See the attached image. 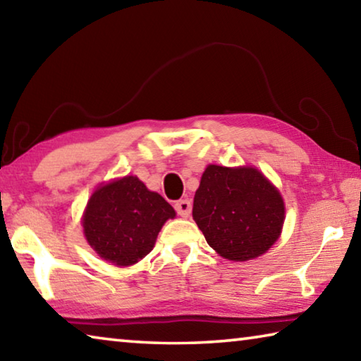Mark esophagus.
Wrapping results in <instances>:
<instances>
[{"label": "esophagus", "instance_id": "34e87169", "mask_svg": "<svg viewBox=\"0 0 361 361\" xmlns=\"http://www.w3.org/2000/svg\"><path fill=\"white\" fill-rule=\"evenodd\" d=\"M191 209H192L191 200H188V199H181V200H178V202L175 204L176 213H178V215L183 216V218H186V216L191 215Z\"/></svg>", "mask_w": 361, "mask_h": 361}]
</instances>
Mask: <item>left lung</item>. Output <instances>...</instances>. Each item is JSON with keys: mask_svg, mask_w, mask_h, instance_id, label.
<instances>
[{"mask_svg": "<svg viewBox=\"0 0 361 361\" xmlns=\"http://www.w3.org/2000/svg\"><path fill=\"white\" fill-rule=\"evenodd\" d=\"M192 218L223 258L247 261L279 239L285 207L280 192L256 169L209 166L194 195Z\"/></svg>", "mask_w": 361, "mask_h": 361, "instance_id": "1", "label": "left lung"}]
</instances>
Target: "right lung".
Masks as SVG:
<instances>
[{
	"label": "right lung",
	"mask_w": 361,
	"mask_h": 361,
	"mask_svg": "<svg viewBox=\"0 0 361 361\" xmlns=\"http://www.w3.org/2000/svg\"><path fill=\"white\" fill-rule=\"evenodd\" d=\"M175 216L166 199L137 176L100 186L90 197L82 226L89 245L116 266L135 264L148 255L159 231Z\"/></svg>",
	"instance_id": "right-lung-1"
}]
</instances>
